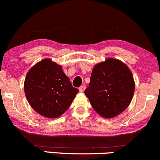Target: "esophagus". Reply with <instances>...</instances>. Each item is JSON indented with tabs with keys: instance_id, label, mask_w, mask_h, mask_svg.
<instances>
[{
	"instance_id": "34e87169",
	"label": "esophagus",
	"mask_w": 160,
	"mask_h": 160,
	"mask_svg": "<svg viewBox=\"0 0 160 160\" xmlns=\"http://www.w3.org/2000/svg\"><path fill=\"white\" fill-rule=\"evenodd\" d=\"M85 89H86V86L85 85H82L81 87H80L79 90H80V92H83L85 90Z\"/></svg>"
}]
</instances>
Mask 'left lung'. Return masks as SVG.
<instances>
[{"label": "left lung", "mask_w": 160, "mask_h": 160, "mask_svg": "<svg viewBox=\"0 0 160 160\" xmlns=\"http://www.w3.org/2000/svg\"><path fill=\"white\" fill-rule=\"evenodd\" d=\"M135 90L133 77L120 60L108 58L93 67L84 93L93 110L104 118H112L128 107Z\"/></svg>", "instance_id": "obj_1"}]
</instances>
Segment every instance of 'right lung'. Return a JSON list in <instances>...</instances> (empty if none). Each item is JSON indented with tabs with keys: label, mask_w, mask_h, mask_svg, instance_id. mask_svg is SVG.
Returning a JSON list of instances; mask_svg holds the SVG:
<instances>
[{
	"label": "right lung",
	"mask_w": 160,
	"mask_h": 160,
	"mask_svg": "<svg viewBox=\"0 0 160 160\" xmlns=\"http://www.w3.org/2000/svg\"><path fill=\"white\" fill-rule=\"evenodd\" d=\"M78 89L50 59L38 62L27 73L24 93L31 107L47 118H58L70 107Z\"/></svg>",
	"instance_id": "obj_1"
}]
</instances>
